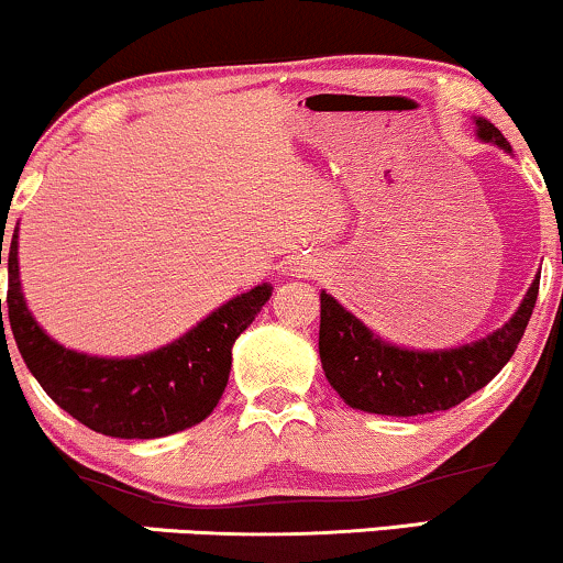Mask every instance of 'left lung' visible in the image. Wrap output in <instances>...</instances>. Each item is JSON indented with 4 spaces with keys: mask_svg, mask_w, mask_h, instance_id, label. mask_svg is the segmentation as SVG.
<instances>
[{
    "mask_svg": "<svg viewBox=\"0 0 563 563\" xmlns=\"http://www.w3.org/2000/svg\"><path fill=\"white\" fill-rule=\"evenodd\" d=\"M479 137L510 151L500 129L476 119ZM540 277L519 312L487 339L448 352H412L380 341L325 290L320 294V360L325 378L349 407L376 416H426L450 410L487 386L514 357L538 301Z\"/></svg>",
    "mask_w": 563,
    "mask_h": 563,
    "instance_id": "obj_1",
    "label": "left lung"
}]
</instances>
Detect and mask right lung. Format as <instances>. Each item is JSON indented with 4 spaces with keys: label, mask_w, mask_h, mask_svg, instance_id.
<instances>
[{
    "label": "right lung",
    "mask_w": 563,
    "mask_h": 563,
    "mask_svg": "<svg viewBox=\"0 0 563 563\" xmlns=\"http://www.w3.org/2000/svg\"><path fill=\"white\" fill-rule=\"evenodd\" d=\"M2 256L8 262L10 328L23 363L68 416L97 434L119 439L177 434L211 416L228 386L232 344L273 296L267 283L251 288L158 352L129 360L89 357L49 339L25 309L18 280V230L8 249L0 243V264Z\"/></svg>",
    "instance_id": "add662e5"
}]
</instances>
